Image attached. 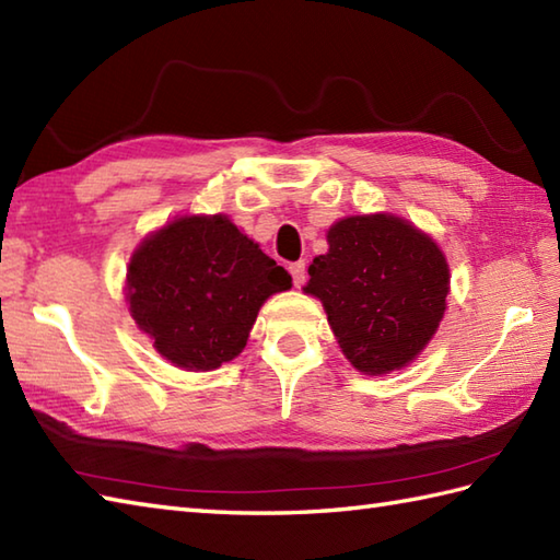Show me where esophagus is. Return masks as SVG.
<instances>
[{"label":"esophagus","instance_id":"esophagus-1","mask_svg":"<svg viewBox=\"0 0 560 560\" xmlns=\"http://www.w3.org/2000/svg\"><path fill=\"white\" fill-rule=\"evenodd\" d=\"M289 271H291L295 287L301 289L303 283H305V261H303V259H301V261H293V265L289 267Z\"/></svg>","mask_w":560,"mask_h":560}]
</instances>
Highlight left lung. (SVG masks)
Listing matches in <instances>:
<instances>
[{"label": "left lung", "instance_id": "8db88e82", "mask_svg": "<svg viewBox=\"0 0 560 560\" xmlns=\"http://www.w3.org/2000/svg\"><path fill=\"white\" fill-rule=\"evenodd\" d=\"M327 245L307 267L303 291L323 303L341 353L365 375L407 368L445 315V253L431 235L385 211L331 223Z\"/></svg>", "mask_w": 560, "mask_h": 560}]
</instances>
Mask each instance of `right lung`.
Here are the masks:
<instances>
[{
    "instance_id": "right-lung-1",
    "label": "right lung",
    "mask_w": 560,
    "mask_h": 560,
    "mask_svg": "<svg viewBox=\"0 0 560 560\" xmlns=\"http://www.w3.org/2000/svg\"><path fill=\"white\" fill-rule=\"evenodd\" d=\"M291 289V273L225 213L177 217L129 257L125 299L165 361L213 371L245 349L259 307Z\"/></svg>"
}]
</instances>
